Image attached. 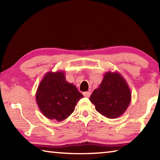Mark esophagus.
<instances>
[{
    "label": "esophagus",
    "instance_id": "obj_1",
    "mask_svg": "<svg viewBox=\"0 0 160 160\" xmlns=\"http://www.w3.org/2000/svg\"><path fill=\"white\" fill-rule=\"evenodd\" d=\"M83 95L85 96V97H90V95H91V92H84L83 93Z\"/></svg>",
    "mask_w": 160,
    "mask_h": 160
}]
</instances>
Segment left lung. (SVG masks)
<instances>
[{
	"label": "left lung",
	"instance_id": "obj_1",
	"mask_svg": "<svg viewBox=\"0 0 160 160\" xmlns=\"http://www.w3.org/2000/svg\"><path fill=\"white\" fill-rule=\"evenodd\" d=\"M95 109L109 118L121 116L128 107L131 93L128 84L117 72L105 73L99 87L90 97Z\"/></svg>",
	"mask_w": 160,
	"mask_h": 160
}]
</instances>
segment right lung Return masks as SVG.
Segmentation results:
<instances>
[{
    "mask_svg": "<svg viewBox=\"0 0 160 160\" xmlns=\"http://www.w3.org/2000/svg\"><path fill=\"white\" fill-rule=\"evenodd\" d=\"M83 95L72 83L66 82L64 72H48L40 82L36 101L40 111L48 119L62 121L74 112Z\"/></svg>",
    "mask_w": 160,
    "mask_h": 160,
    "instance_id": "obj_1",
    "label": "right lung"
}]
</instances>
